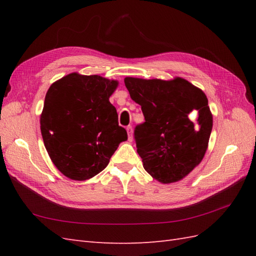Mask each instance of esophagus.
<instances>
[{
  "instance_id": "1",
  "label": "esophagus",
  "mask_w": 256,
  "mask_h": 256,
  "mask_svg": "<svg viewBox=\"0 0 256 256\" xmlns=\"http://www.w3.org/2000/svg\"><path fill=\"white\" fill-rule=\"evenodd\" d=\"M126 131H128V140H133V128H132V125H128V126H126Z\"/></svg>"
}]
</instances>
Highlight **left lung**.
<instances>
[{
    "instance_id": "1",
    "label": "left lung",
    "mask_w": 256,
    "mask_h": 256,
    "mask_svg": "<svg viewBox=\"0 0 256 256\" xmlns=\"http://www.w3.org/2000/svg\"><path fill=\"white\" fill-rule=\"evenodd\" d=\"M124 84L144 114L134 138L145 170L162 184L180 180L208 148L212 116L206 94L182 78L128 77Z\"/></svg>"
}]
</instances>
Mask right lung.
<instances>
[{
	"mask_svg": "<svg viewBox=\"0 0 256 256\" xmlns=\"http://www.w3.org/2000/svg\"><path fill=\"white\" fill-rule=\"evenodd\" d=\"M116 80L70 74L48 89L40 116L45 148L64 176L86 180L102 172L128 140L108 98Z\"/></svg>",
	"mask_w": 256,
	"mask_h": 256,
	"instance_id": "1",
	"label": "right lung"
}]
</instances>
